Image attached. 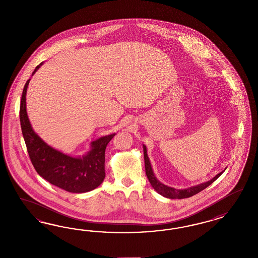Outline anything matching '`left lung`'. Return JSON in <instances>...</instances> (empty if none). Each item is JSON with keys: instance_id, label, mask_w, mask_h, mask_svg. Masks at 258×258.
I'll return each mask as SVG.
<instances>
[{"instance_id": "1", "label": "left lung", "mask_w": 258, "mask_h": 258, "mask_svg": "<svg viewBox=\"0 0 258 258\" xmlns=\"http://www.w3.org/2000/svg\"><path fill=\"white\" fill-rule=\"evenodd\" d=\"M143 147H144L146 174H147V177L149 179V182L152 185V187L154 188L159 194L164 196L165 198H168V199H185V198H190L192 196L196 195V194L200 193L201 191H203V189L208 187L210 184H212L215 180L219 178V176L223 172L219 173L212 180H208V181L202 183V184L193 186V187H189L187 189H183V190H178V189H175V188L169 187V186H166V185H164L163 183H161L159 180H157L154 173L152 171L151 164H150L149 157H148V154H147V148L145 146H143Z\"/></svg>"}]
</instances>
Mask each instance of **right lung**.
Returning a JSON list of instances; mask_svg holds the SVG:
<instances>
[{"label": "right lung", "mask_w": 258, "mask_h": 258, "mask_svg": "<svg viewBox=\"0 0 258 258\" xmlns=\"http://www.w3.org/2000/svg\"><path fill=\"white\" fill-rule=\"evenodd\" d=\"M40 63L36 67L38 70ZM30 79L24 85L20 105V121L26 149L36 171L57 187L72 193H85L99 186L105 179V150L115 133L92 143V149L82 158L63 154L48 146L34 133L26 113V91Z\"/></svg>", "instance_id": "1"}]
</instances>
